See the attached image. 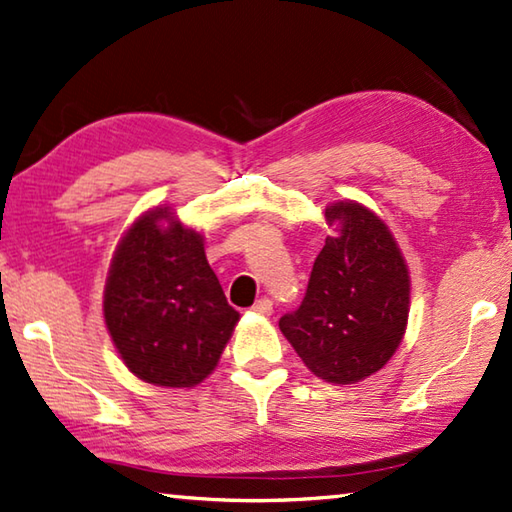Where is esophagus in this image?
<instances>
[{"label": "esophagus", "mask_w": 512, "mask_h": 512, "mask_svg": "<svg viewBox=\"0 0 512 512\" xmlns=\"http://www.w3.org/2000/svg\"><path fill=\"white\" fill-rule=\"evenodd\" d=\"M250 310H253V313H257V315H262V317H270V315H273V302H270L268 297H264V299H259V302H255V306Z\"/></svg>", "instance_id": "1"}]
</instances>
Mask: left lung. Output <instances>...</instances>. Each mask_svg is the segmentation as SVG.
Returning a JSON list of instances; mask_svg holds the SVG:
<instances>
[{"label": "left lung", "mask_w": 512, "mask_h": 512, "mask_svg": "<svg viewBox=\"0 0 512 512\" xmlns=\"http://www.w3.org/2000/svg\"><path fill=\"white\" fill-rule=\"evenodd\" d=\"M326 237L295 313L279 330L310 373L357 384L382 370L408 326L410 273L393 233L375 210L344 199L326 206Z\"/></svg>", "instance_id": "1"}]
</instances>
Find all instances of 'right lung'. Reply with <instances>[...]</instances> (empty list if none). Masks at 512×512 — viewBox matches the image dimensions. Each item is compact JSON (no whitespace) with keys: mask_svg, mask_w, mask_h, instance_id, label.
Segmentation results:
<instances>
[{"mask_svg":"<svg viewBox=\"0 0 512 512\" xmlns=\"http://www.w3.org/2000/svg\"><path fill=\"white\" fill-rule=\"evenodd\" d=\"M104 322L135 377L193 388L219 364L239 313L208 264L204 237L162 204L119 239L104 286Z\"/></svg>","mask_w":512,"mask_h":512,"instance_id":"add662e5","label":"right lung"}]
</instances>
